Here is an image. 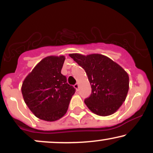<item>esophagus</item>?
Wrapping results in <instances>:
<instances>
[{
  "label": "esophagus",
  "mask_w": 153,
  "mask_h": 153,
  "mask_svg": "<svg viewBox=\"0 0 153 153\" xmlns=\"http://www.w3.org/2000/svg\"><path fill=\"white\" fill-rule=\"evenodd\" d=\"M74 88L75 89H76L77 91L78 90V88H79V85H78V83H76V84H75L74 85Z\"/></svg>",
  "instance_id": "1"
}]
</instances>
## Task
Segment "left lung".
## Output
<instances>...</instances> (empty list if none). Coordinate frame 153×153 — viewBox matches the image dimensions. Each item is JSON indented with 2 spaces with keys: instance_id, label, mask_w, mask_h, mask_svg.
<instances>
[{
  "instance_id": "obj_1",
  "label": "left lung",
  "mask_w": 153,
  "mask_h": 153,
  "mask_svg": "<svg viewBox=\"0 0 153 153\" xmlns=\"http://www.w3.org/2000/svg\"><path fill=\"white\" fill-rule=\"evenodd\" d=\"M70 57L81 66L91 85V94L84 101L93 113L113 114L124 102L129 91V75L117 62L100 54L73 53Z\"/></svg>"
}]
</instances>
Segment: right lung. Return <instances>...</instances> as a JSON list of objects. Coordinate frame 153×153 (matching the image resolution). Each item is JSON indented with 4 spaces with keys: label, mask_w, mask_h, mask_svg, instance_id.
<instances>
[{
    "label": "right lung",
    "mask_w": 153,
    "mask_h": 153,
    "mask_svg": "<svg viewBox=\"0 0 153 153\" xmlns=\"http://www.w3.org/2000/svg\"><path fill=\"white\" fill-rule=\"evenodd\" d=\"M65 56H48L24 79L22 93L26 106L36 117L47 122L66 114L75 89L61 73Z\"/></svg>",
    "instance_id": "1"
}]
</instances>
